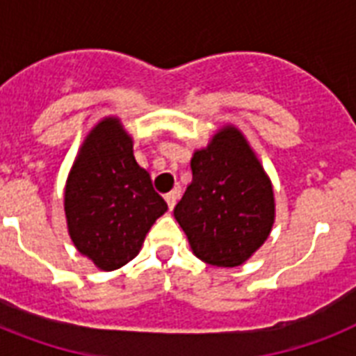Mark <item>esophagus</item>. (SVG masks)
Instances as JSON below:
<instances>
[{
  "mask_svg": "<svg viewBox=\"0 0 356 356\" xmlns=\"http://www.w3.org/2000/svg\"><path fill=\"white\" fill-rule=\"evenodd\" d=\"M179 195H181V190L179 188H173L170 194L164 195V200H166L168 209H170V211H173V207H175V203H177V200H179Z\"/></svg>",
  "mask_w": 356,
  "mask_h": 356,
  "instance_id": "obj_1",
  "label": "esophagus"
}]
</instances>
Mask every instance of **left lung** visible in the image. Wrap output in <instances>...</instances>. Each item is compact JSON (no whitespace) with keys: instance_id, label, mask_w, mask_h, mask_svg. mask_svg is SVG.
Listing matches in <instances>:
<instances>
[{"instance_id":"8db88e82","label":"left lung","mask_w":356,"mask_h":356,"mask_svg":"<svg viewBox=\"0 0 356 356\" xmlns=\"http://www.w3.org/2000/svg\"><path fill=\"white\" fill-rule=\"evenodd\" d=\"M192 183L173 216L192 253L220 268L242 266L275 222L273 184L236 125L225 123L190 161Z\"/></svg>"}]
</instances>
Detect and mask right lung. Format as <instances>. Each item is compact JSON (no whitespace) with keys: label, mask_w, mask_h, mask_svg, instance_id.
Wrapping results in <instances>:
<instances>
[{"label":"right lung","mask_w":356,"mask_h":356,"mask_svg":"<svg viewBox=\"0 0 356 356\" xmlns=\"http://www.w3.org/2000/svg\"><path fill=\"white\" fill-rule=\"evenodd\" d=\"M168 211L133 153L118 116L88 131L64 186V214L75 249L103 271L118 270L142 249L151 225Z\"/></svg>","instance_id":"add662e5"}]
</instances>
